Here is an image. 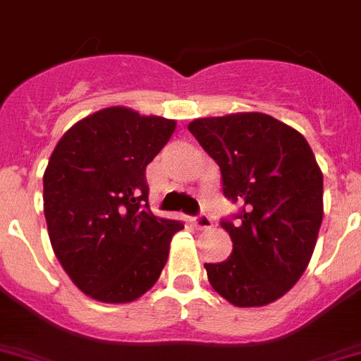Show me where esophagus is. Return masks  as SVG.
I'll return each mask as SVG.
<instances>
[{"instance_id": "1", "label": "esophagus", "mask_w": 361, "mask_h": 361, "mask_svg": "<svg viewBox=\"0 0 361 361\" xmlns=\"http://www.w3.org/2000/svg\"><path fill=\"white\" fill-rule=\"evenodd\" d=\"M192 225L195 228H210L212 227V219L207 216V214H199V216L192 217Z\"/></svg>"}]
</instances>
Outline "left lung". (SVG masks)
Wrapping results in <instances>:
<instances>
[{
    "instance_id": "8db88e82",
    "label": "left lung",
    "mask_w": 361,
    "mask_h": 361,
    "mask_svg": "<svg viewBox=\"0 0 361 361\" xmlns=\"http://www.w3.org/2000/svg\"><path fill=\"white\" fill-rule=\"evenodd\" d=\"M221 169L223 195L241 210L221 227L232 255L204 264L214 290L240 308L269 305L308 267L323 221V173L299 130L260 112L188 125Z\"/></svg>"
}]
</instances>
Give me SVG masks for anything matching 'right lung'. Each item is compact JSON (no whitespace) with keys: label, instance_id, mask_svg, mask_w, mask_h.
<instances>
[{"label":"right lung","instance_id":"right-lung-1","mask_svg":"<svg viewBox=\"0 0 361 361\" xmlns=\"http://www.w3.org/2000/svg\"><path fill=\"white\" fill-rule=\"evenodd\" d=\"M175 121L110 106L77 121L44 173V214L61 266L82 293L130 302L159 281L180 221L149 208L147 164Z\"/></svg>","mask_w":361,"mask_h":361}]
</instances>
